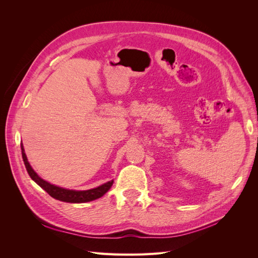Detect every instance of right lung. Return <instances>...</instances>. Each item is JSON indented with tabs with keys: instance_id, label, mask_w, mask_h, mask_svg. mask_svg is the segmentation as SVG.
<instances>
[{
	"instance_id": "1",
	"label": "right lung",
	"mask_w": 258,
	"mask_h": 258,
	"mask_svg": "<svg viewBox=\"0 0 258 258\" xmlns=\"http://www.w3.org/2000/svg\"><path fill=\"white\" fill-rule=\"evenodd\" d=\"M21 153H22L23 162H25V166L27 168V171H28L30 177L32 178L37 185H40L44 190L47 191L52 198L57 199V200L64 201V202H71V204H81V202H88V201L96 200L100 197H102L103 195L111 188V186L113 184V181H110V182H107L103 185L97 187V188H92L89 190H81V191L61 188V187L54 186L48 182L44 181L43 178H41L34 172V170L31 168L30 163L27 159V156H26L25 150H23L22 144H21Z\"/></svg>"
}]
</instances>
